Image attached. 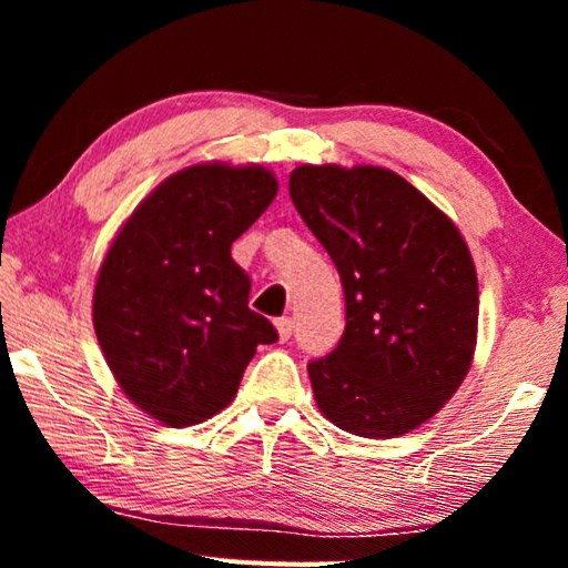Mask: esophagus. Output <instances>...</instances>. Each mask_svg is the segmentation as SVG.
I'll list each match as a JSON object with an SVG mask.
<instances>
[{
  "label": "esophagus",
  "instance_id": "obj_1",
  "mask_svg": "<svg viewBox=\"0 0 568 568\" xmlns=\"http://www.w3.org/2000/svg\"><path fill=\"white\" fill-rule=\"evenodd\" d=\"M275 331H277V338H281L283 343L291 341V335H293V321H291V318H277V321H275Z\"/></svg>",
  "mask_w": 568,
  "mask_h": 568
}]
</instances>
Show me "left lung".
Wrapping results in <instances>:
<instances>
[{"instance_id":"8db88e82","label":"left lung","mask_w":568,"mask_h":568,"mask_svg":"<svg viewBox=\"0 0 568 568\" xmlns=\"http://www.w3.org/2000/svg\"><path fill=\"white\" fill-rule=\"evenodd\" d=\"M293 205L345 293L338 348L307 363L315 403L363 438H396L454 396L474 361L478 281L458 227L386 168L301 165Z\"/></svg>"}]
</instances>
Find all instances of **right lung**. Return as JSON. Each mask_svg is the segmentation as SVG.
Listing matches in <instances>:
<instances>
[{
  "instance_id": "1",
  "label": "right lung",
  "mask_w": 568,
  "mask_h": 568,
  "mask_svg": "<svg viewBox=\"0 0 568 568\" xmlns=\"http://www.w3.org/2000/svg\"><path fill=\"white\" fill-rule=\"evenodd\" d=\"M277 195L261 165H192L142 200L104 255L92 321L134 406L172 428L223 410L257 345L277 331L247 307L230 245Z\"/></svg>"
}]
</instances>
